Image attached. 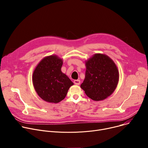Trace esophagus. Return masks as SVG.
Segmentation results:
<instances>
[{"label":"esophagus","mask_w":148,"mask_h":148,"mask_svg":"<svg viewBox=\"0 0 148 148\" xmlns=\"http://www.w3.org/2000/svg\"><path fill=\"white\" fill-rule=\"evenodd\" d=\"M74 83L75 84V85L78 86L80 84V80L79 79H75L74 81Z\"/></svg>","instance_id":"34e87169"}]
</instances>
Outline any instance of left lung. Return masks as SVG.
<instances>
[{
    "label": "left lung",
    "instance_id": "1",
    "mask_svg": "<svg viewBox=\"0 0 148 148\" xmlns=\"http://www.w3.org/2000/svg\"><path fill=\"white\" fill-rule=\"evenodd\" d=\"M86 71L81 88L94 101H101L115 91L119 81V71L108 56L95 54L86 61Z\"/></svg>",
    "mask_w": 148,
    "mask_h": 148
}]
</instances>
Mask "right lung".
<instances>
[{"instance_id": "add662e5", "label": "right lung", "mask_w": 148, "mask_h": 148, "mask_svg": "<svg viewBox=\"0 0 148 148\" xmlns=\"http://www.w3.org/2000/svg\"><path fill=\"white\" fill-rule=\"evenodd\" d=\"M63 61L56 55L42 59L34 69L32 77L34 88L38 96L50 103L64 99L74 83L61 69Z\"/></svg>"}]
</instances>
